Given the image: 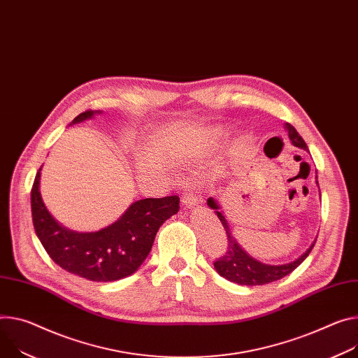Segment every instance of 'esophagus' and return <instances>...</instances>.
Masks as SVG:
<instances>
[{"label":"esophagus","instance_id":"1","mask_svg":"<svg viewBox=\"0 0 358 358\" xmlns=\"http://www.w3.org/2000/svg\"><path fill=\"white\" fill-rule=\"evenodd\" d=\"M181 203L185 207H194V206H199L201 203V199L199 196H194L191 189H185L182 192V197H181Z\"/></svg>","mask_w":358,"mask_h":358}]
</instances>
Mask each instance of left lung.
Segmentation results:
<instances>
[{"label": "left lung", "instance_id": "8db88e82", "mask_svg": "<svg viewBox=\"0 0 358 358\" xmlns=\"http://www.w3.org/2000/svg\"><path fill=\"white\" fill-rule=\"evenodd\" d=\"M287 131L292 144L303 150H308L303 137L297 133V129L291 124H287ZM207 204L213 210H215V214L218 215L227 234V251L215 259L214 268L220 275L233 282H238L241 285H263V284L277 281L285 277L287 274H289L291 271H294L307 258V255L311 252L315 244L314 243L299 259H296V262L284 264V266H267L259 262H255L254 258H251L241 250V247L237 244V241L231 236L230 227L227 224L225 217L218 211V206L214 201V199H208Z\"/></svg>", "mask_w": 358, "mask_h": 358}]
</instances>
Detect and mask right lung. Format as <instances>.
Returning a JSON list of instances; mask_svg holds the SVG:
<instances>
[{
  "mask_svg": "<svg viewBox=\"0 0 358 358\" xmlns=\"http://www.w3.org/2000/svg\"><path fill=\"white\" fill-rule=\"evenodd\" d=\"M94 115L87 110L73 122ZM38 170L31 188V214L37 237L61 268L90 281H115L131 275L151 251L161 224L177 214L180 197L144 199L133 203L124 215L96 233H74L61 227L47 211L40 194Z\"/></svg>",
  "mask_w": 358,
  "mask_h": 358,
  "instance_id": "obj_1",
  "label": "right lung"
}]
</instances>
